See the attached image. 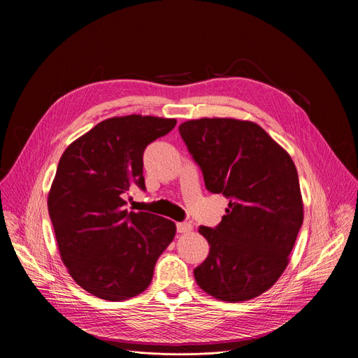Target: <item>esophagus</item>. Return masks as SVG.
<instances>
[{
	"mask_svg": "<svg viewBox=\"0 0 358 358\" xmlns=\"http://www.w3.org/2000/svg\"><path fill=\"white\" fill-rule=\"evenodd\" d=\"M177 231L180 234H189L193 231V224L187 223V222H180V223H177Z\"/></svg>",
	"mask_w": 358,
	"mask_h": 358,
	"instance_id": "esophagus-1",
	"label": "esophagus"
}]
</instances>
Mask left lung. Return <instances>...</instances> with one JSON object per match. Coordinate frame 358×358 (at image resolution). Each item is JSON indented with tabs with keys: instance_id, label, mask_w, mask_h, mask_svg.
<instances>
[{
	"instance_id": "obj_1",
	"label": "left lung",
	"mask_w": 358,
	"mask_h": 358,
	"mask_svg": "<svg viewBox=\"0 0 358 358\" xmlns=\"http://www.w3.org/2000/svg\"><path fill=\"white\" fill-rule=\"evenodd\" d=\"M178 130L201 168L206 189L229 199L217 228H199L210 250L194 268L197 285L223 302L254 299L286 270L303 223L296 165L250 120L201 117Z\"/></svg>"
}]
</instances>
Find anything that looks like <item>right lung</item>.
I'll list each match as a JSON object with an SVG mask.
<instances>
[{"label":"right lung","mask_w":358,"mask_h":358,"mask_svg":"<svg viewBox=\"0 0 358 358\" xmlns=\"http://www.w3.org/2000/svg\"><path fill=\"white\" fill-rule=\"evenodd\" d=\"M176 119L110 117L73 141L62 154L48 194L61 259L75 283L110 302L141 294L176 223L127 212L123 194L145 190L143 150L176 126Z\"/></svg>","instance_id":"right-lung-1"}]
</instances>
